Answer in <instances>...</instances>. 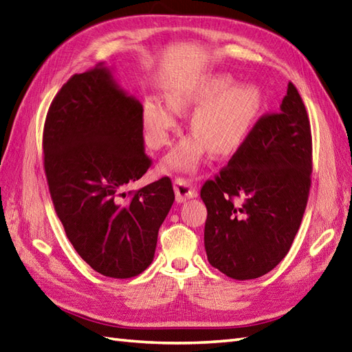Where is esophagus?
Wrapping results in <instances>:
<instances>
[{
  "label": "esophagus",
  "mask_w": 352,
  "mask_h": 352,
  "mask_svg": "<svg viewBox=\"0 0 352 352\" xmlns=\"http://www.w3.org/2000/svg\"><path fill=\"white\" fill-rule=\"evenodd\" d=\"M174 190H175L177 202H179V204L186 202L187 199H193V197L197 196L196 187L193 186L192 182H188V179H186V178H175Z\"/></svg>",
  "instance_id": "1"
}]
</instances>
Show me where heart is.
Here are the masks:
<instances>
[{
    "instance_id": "1",
    "label": "heart",
    "mask_w": 352,
    "mask_h": 352,
    "mask_svg": "<svg viewBox=\"0 0 352 352\" xmlns=\"http://www.w3.org/2000/svg\"><path fill=\"white\" fill-rule=\"evenodd\" d=\"M229 77H211L192 86L170 90L168 102L146 99L142 105V124L153 148L169 144V132L175 124V113L199 105L192 117V131L199 138H186L162 160L160 169L195 170L205 146L214 155H226L235 150L247 137L262 108V95L253 86H233Z\"/></svg>"
}]
</instances>
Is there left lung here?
Wrapping results in <instances>:
<instances>
[{
    "instance_id": "1",
    "label": "left lung",
    "mask_w": 352,
    "mask_h": 352,
    "mask_svg": "<svg viewBox=\"0 0 352 352\" xmlns=\"http://www.w3.org/2000/svg\"><path fill=\"white\" fill-rule=\"evenodd\" d=\"M311 173L308 113L288 83L281 113L260 117L229 164L201 188L211 266L244 281L281 262L300 228Z\"/></svg>"
}]
</instances>
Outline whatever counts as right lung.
<instances>
[{"instance_id": "right-lung-1", "label": "right lung", "mask_w": 352, "mask_h": 352, "mask_svg": "<svg viewBox=\"0 0 352 352\" xmlns=\"http://www.w3.org/2000/svg\"><path fill=\"white\" fill-rule=\"evenodd\" d=\"M43 150L55 211L78 256L104 276L144 272L175 195L168 177L123 192L151 159L144 151L141 102L102 62L74 74L53 99Z\"/></svg>"}]
</instances>
